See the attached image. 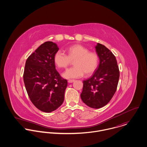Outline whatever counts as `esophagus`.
I'll use <instances>...</instances> for the list:
<instances>
[{"mask_svg": "<svg viewBox=\"0 0 147 147\" xmlns=\"http://www.w3.org/2000/svg\"><path fill=\"white\" fill-rule=\"evenodd\" d=\"M74 82H75L74 80H68V83H74Z\"/></svg>", "mask_w": 147, "mask_h": 147, "instance_id": "1", "label": "esophagus"}]
</instances>
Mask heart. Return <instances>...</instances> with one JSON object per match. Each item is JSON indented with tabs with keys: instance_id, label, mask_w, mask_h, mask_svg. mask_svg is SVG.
Wrapping results in <instances>:
<instances>
[{
	"instance_id": "obj_1",
	"label": "heart",
	"mask_w": 147,
	"mask_h": 147,
	"mask_svg": "<svg viewBox=\"0 0 147 147\" xmlns=\"http://www.w3.org/2000/svg\"><path fill=\"white\" fill-rule=\"evenodd\" d=\"M67 55L61 50L57 51L54 56V62L59 68H66L74 61L75 67L68 69L62 75L65 79H76L92 74L98 64V56L94 52H89L81 45H74L67 49Z\"/></svg>"
}]
</instances>
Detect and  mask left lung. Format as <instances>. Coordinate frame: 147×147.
<instances>
[{"label":"left lung","instance_id":"8db88e82","mask_svg":"<svg viewBox=\"0 0 147 147\" xmlns=\"http://www.w3.org/2000/svg\"><path fill=\"white\" fill-rule=\"evenodd\" d=\"M95 49L100 63L93 75L83 81L80 97L89 107L99 109L107 105L115 94L119 71L116 58L109 49L99 43Z\"/></svg>","mask_w":147,"mask_h":147}]
</instances>
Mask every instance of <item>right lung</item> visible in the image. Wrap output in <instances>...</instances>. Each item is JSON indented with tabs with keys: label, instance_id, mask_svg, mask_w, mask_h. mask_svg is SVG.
<instances>
[{
	"label": "right lung",
	"instance_id": "right-lung-1",
	"mask_svg": "<svg viewBox=\"0 0 147 147\" xmlns=\"http://www.w3.org/2000/svg\"><path fill=\"white\" fill-rule=\"evenodd\" d=\"M59 48L55 43L45 42L27 59L23 75L29 97L38 109L50 113L60 107L67 86L55 69L54 56Z\"/></svg>",
	"mask_w": 147,
	"mask_h": 147
}]
</instances>
